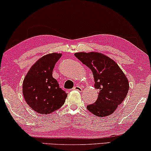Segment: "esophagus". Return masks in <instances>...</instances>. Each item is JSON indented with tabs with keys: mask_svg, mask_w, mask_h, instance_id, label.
Listing matches in <instances>:
<instances>
[{
	"mask_svg": "<svg viewBox=\"0 0 151 151\" xmlns=\"http://www.w3.org/2000/svg\"><path fill=\"white\" fill-rule=\"evenodd\" d=\"M73 90H76V91H80V92H81L82 91V87H80V86H78V85H76V86H74L73 87Z\"/></svg>",
	"mask_w": 151,
	"mask_h": 151,
	"instance_id": "obj_1",
	"label": "esophagus"
}]
</instances>
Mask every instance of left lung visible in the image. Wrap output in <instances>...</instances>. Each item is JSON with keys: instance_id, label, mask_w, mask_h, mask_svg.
Returning <instances> with one entry per match:
<instances>
[{"instance_id": "obj_1", "label": "left lung", "mask_w": 151, "mask_h": 151, "mask_svg": "<svg viewBox=\"0 0 151 151\" xmlns=\"http://www.w3.org/2000/svg\"><path fill=\"white\" fill-rule=\"evenodd\" d=\"M74 55L91 70L95 88L99 91L96 102L86 109L100 117L112 114L129 91V83L125 74L114 60L101 53L78 52Z\"/></svg>"}]
</instances>
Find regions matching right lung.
Segmentation results:
<instances>
[{"label": "right lung", "instance_id": "1", "mask_svg": "<svg viewBox=\"0 0 151 151\" xmlns=\"http://www.w3.org/2000/svg\"><path fill=\"white\" fill-rule=\"evenodd\" d=\"M62 54L49 53L40 58L28 71L23 83L22 93L27 104L36 112L49 114L64 104L67 93L60 88L53 78L55 63Z\"/></svg>", "mask_w": 151, "mask_h": 151}]
</instances>
